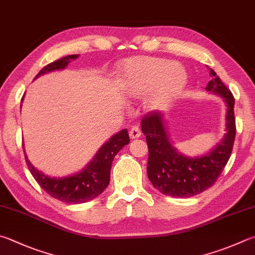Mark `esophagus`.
Listing matches in <instances>:
<instances>
[{"label":"esophagus","mask_w":255,"mask_h":255,"mask_svg":"<svg viewBox=\"0 0 255 255\" xmlns=\"http://www.w3.org/2000/svg\"><path fill=\"white\" fill-rule=\"evenodd\" d=\"M140 135H141V131L138 127H132L130 130H129V136H130L131 139H136V138H139Z\"/></svg>","instance_id":"obj_1"}]
</instances>
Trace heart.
<instances>
[{"label":"heart","instance_id":"heart-1","mask_svg":"<svg viewBox=\"0 0 255 255\" xmlns=\"http://www.w3.org/2000/svg\"><path fill=\"white\" fill-rule=\"evenodd\" d=\"M186 82V72L177 63L152 57L130 59L123 71V83L128 94L135 97L151 92L154 106L168 103L177 96Z\"/></svg>","mask_w":255,"mask_h":255}]
</instances>
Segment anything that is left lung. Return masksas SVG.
<instances>
[{"instance_id": "left-lung-1", "label": "left lung", "mask_w": 255, "mask_h": 255, "mask_svg": "<svg viewBox=\"0 0 255 255\" xmlns=\"http://www.w3.org/2000/svg\"><path fill=\"white\" fill-rule=\"evenodd\" d=\"M212 80L206 91L222 97L226 105L225 135L207 154L186 156L173 146L166 130L165 116L152 112L141 120V131L148 145V178L164 195L191 197L210 188L230 159L235 139L234 97L216 72L210 69Z\"/></svg>"}]
</instances>
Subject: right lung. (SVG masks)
Returning a JSON list of instances; mask_svg holds the SVG:
<instances>
[{
    "mask_svg": "<svg viewBox=\"0 0 255 255\" xmlns=\"http://www.w3.org/2000/svg\"><path fill=\"white\" fill-rule=\"evenodd\" d=\"M79 54H71L57 60L41 69V71L35 76L36 78L45 75V73L63 70L68 67L72 60H76ZM129 143V135L127 129H123L109 138L103 146L99 148L85 168L80 172L63 177H51L39 170L27 159L24 150L25 161L27 167L39 185L47 192L50 196L57 200L69 203V204H81L89 202L99 196L107 188L110 180V168H112L115 156L124 146Z\"/></svg>",
    "mask_w": 255,
    "mask_h": 255,
    "instance_id": "1",
    "label": "right lung"
}]
</instances>
